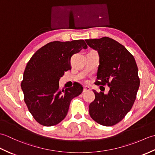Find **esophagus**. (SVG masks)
I'll return each mask as SVG.
<instances>
[{
    "instance_id": "esophagus-1",
    "label": "esophagus",
    "mask_w": 155,
    "mask_h": 155,
    "mask_svg": "<svg viewBox=\"0 0 155 155\" xmlns=\"http://www.w3.org/2000/svg\"><path fill=\"white\" fill-rule=\"evenodd\" d=\"M91 91V88L89 87L84 86V87H83V92H87V91Z\"/></svg>"
}]
</instances>
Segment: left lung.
Instances as JSON below:
<instances>
[{
	"label": "left lung",
	"mask_w": 155,
	"mask_h": 155,
	"mask_svg": "<svg viewBox=\"0 0 155 155\" xmlns=\"http://www.w3.org/2000/svg\"><path fill=\"white\" fill-rule=\"evenodd\" d=\"M85 41L99 55L95 84H107L110 88L107 94L93 90L95 98L89 105L90 116L101 125L113 126L126 116L136 99L140 79L135 59L113 38L105 37Z\"/></svg>",
	"instance_id": "8db88e82"
}]
</instances>
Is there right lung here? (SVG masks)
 Here are the masks:
<instances>
[{"label": "right lung", "instance_id": "add662e5", "mask_svg": "<svg viewBox=\"0 0 155 155\" xmlns=\"http://www.w3.org/2000/svg\"><path fill=\"white\" fill-rule=\"evenodd\" d=\"M87 48L84 40L51 42L32 55L21 82L24 101L39 124L51 127L64 119L72 98L83 92L79 83L65 90L59 88V80L71 69V58Z\"/></svg>", "mask_w": 155, "mask_h": 155}]
</instances>
